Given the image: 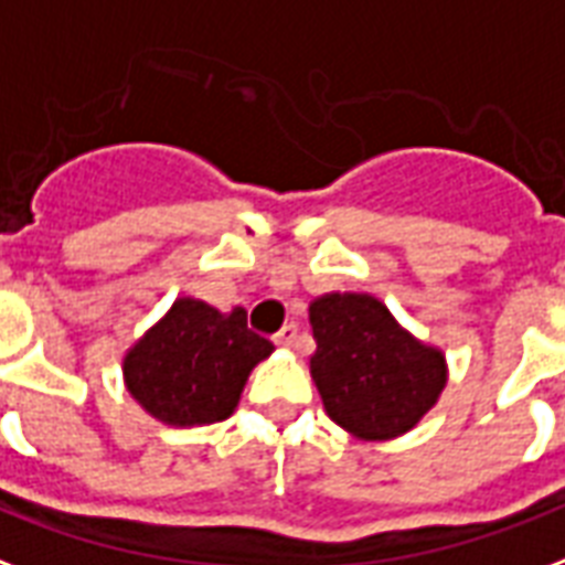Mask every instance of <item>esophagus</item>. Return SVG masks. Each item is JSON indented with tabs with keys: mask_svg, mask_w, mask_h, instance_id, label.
<instances>
[{
	"mask_svg": "<svg viewBox=\"0 0 565 565\" xmlns=\"http://www.w3.org/2000/svg\"><path fill=\"white\" fill-rule=\"evenodd\" d=\"M275 343L284 347V350H292V347H299V326L296 322H287L278 334H275Z\"/></svg>",
	"mask_w": 565,
	"mask_h": 565,
	"instance_id": "1",
	"label": "esophagus"
}]
</instances>
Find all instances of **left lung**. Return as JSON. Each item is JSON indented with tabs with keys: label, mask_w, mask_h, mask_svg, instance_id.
<instances>
[{
	"label": "left lung",
	"mask_w": 565,
	"mask_h": 565,
	"mask_svg": "<svg viewBox=\"0 0 565 565\" xmlns=\"http://www.w3.org/2000/svg\"><path fill=\"white\" fill-rule=\"evenodd\" d=\"M311 376L322 406L355 438L382 441L415 429L447 385L445 352L408 334L367 292L311 301Z\"/></svg>",
	"instance_id": "8db88e82"
}]
</instances>
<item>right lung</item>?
I'll return each mask as SVG.
<instances>
[{"instance_id": "right-lung-1", "label": "right lung", "mask_w": 565, "mask_h": 565, "mask_svg": "<svg viewBox=\"0 0 565 565\" xmlns=\"http://www.w3.org/2000/svg\"><path fill=\"white\" fill-rule=\"evenodd\" d=\"M273 350L248 329L243 308L222 313L183 296L124 355V382L132 399L162 424H215L234 415L245 379Z\"/></svg>"}]
</instances>
